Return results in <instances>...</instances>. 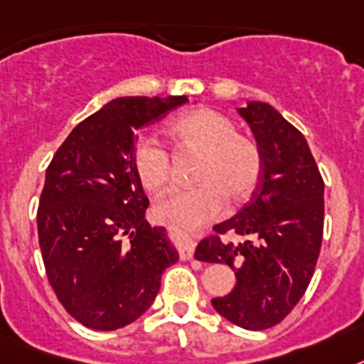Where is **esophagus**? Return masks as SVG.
I'll return each mask as SVG.
<instances>
[{"label": "esophagus", "mask_w": 364, "mask_h": 364, "mask_svg": "<svg viewBox=\"0 0 364 364\" xmlns=\"http://www.w3.org/2000/svg\"><path fill=\"white\" fill-rule=\"evenodd\" d=\"M195 253V242L191 238H184L182 243H180V258L182 260H189V258H193Z\"/></svg>", "instance_id": "34e87169"}]
</instances>
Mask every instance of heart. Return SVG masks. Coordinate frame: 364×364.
<instances>
[{"mask_svg":"<svg viewBox=\"0 0 364 364\" xmlns=\"http://www.w3.org/2000/svg\"><path fill=\"white\" fill-rule=\"evenodd\" d=\"M236 132L229 117L210 107L186 111L169 122L167 134L176 145L203 154L195 171L199 184L167 191L156 203V218L189 229L214 219L225 197L230 203L251 197L262 173V158L253 141ZM134 169L143 188L161 191L169 182V154L156 139L143 137L134 149Z\"/></svg>","mask_w":364,"mask_h":364,"instance_id":"obj_1","label":"heart"}]
</instances>
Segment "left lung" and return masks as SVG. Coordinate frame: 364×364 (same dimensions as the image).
<instances>
[{
  "label": "left lung",
  "instance_id": "left-lung-1",
  "mask_svg": "<svg viewBox=\"0 0 364 364\" xmlns=\"http://www.w3.org/2000/svg\"><path fill=\"white\" fill-rule=\"evenodd\" d=\"M253 132L262 173L238 214L215 225L195 258L232 268L236 287L212 305L229 322L260 331L277 326L301 299L323 234V180L307 139L266 102L238 107ZM225 233L242 242L221 240Z\"/></svg>",
  "mask_w": 364,
  "mask_h": 364
}]
</instances>
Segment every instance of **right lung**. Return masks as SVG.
I'll return each mask as SVG.
<instances>
[{
    "label": "right lung",
    "instance_id": "right-lung-1",
    "mask_svg": "<svg viewBox=\"0 0 364 364\" xmlns=\"http://www.w3.org/2000/svg\"><path fill=\"white\" fill-rule=\"evenodd\" d=\"M186 96H124L68 134L38 200L48 281L72 318L96 331L135 322L154 303L161 273L178 262L164 227H150L134 169L135 132L186 104Z\"/></svg>",
    "mask_w": 364,
    "mask_h": 364
}]
</instances>
